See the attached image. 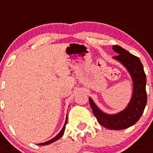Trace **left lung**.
Returning a JSON list of instances; mask_svg holds the SVG:
<instances>
[{
  "mask_svg": "<svg viewBox=\"0 0 153 153\" xmlns=\"http://www.w3.org/2000/svg\"><path fill=\"white\" fill-rule=\"evenodd\" d=\"M112 49L118 55L113 59L125 67L133 82V94L127 106L116 114H108L101 111L92 98L89 105L95 117L100 125L110 130H123L134 125L141 118L147 104L146 75L143 65L138 57L130 53L119 45H113Z\"/></svg>",
  "mask_w": 153,
  "mask_h": 153,
  "instance_id": "1",
  "label": "left lung"
}]
</instances>
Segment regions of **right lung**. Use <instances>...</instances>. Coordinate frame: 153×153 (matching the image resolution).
I'll return each instance as SVG.
<instances>
[{
	"mask_svg": "<svg viewBox=\"0 0 153 153\" xmlns=\"http://www.w3.org/2000/svg\"><path fill=\"white\" fill-rule=\"evenodd\" d=\"M67 123H68V115H67V117H66L65 123H64V127H63V128H62V130H60V132H59L55 137H53V138H52L51 140H49V141H45V142H43V143L38 144V145H49V144H51V143H53V142L57 141V140H59V139L60 138V137H61L63 135H64V130H65V126H66V124H67Z\"/></svg>",
	"mask_w": 153,
	"mask_h": 153,
	"instance_id": "add662e5",
	"label": "right lung"
}]
</instances>
